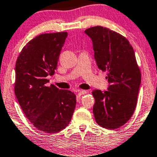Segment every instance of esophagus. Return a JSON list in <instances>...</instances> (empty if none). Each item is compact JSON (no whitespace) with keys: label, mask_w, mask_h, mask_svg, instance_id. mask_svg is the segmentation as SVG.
<instances>
[{"label":"esophagus","mask_w":157,"mask_h":157,"mask_svg":"<svg viewBox=\"0 0 157 157\" xmlns=\"http://www.w3.org/2000/svg\"><path fill=\"white\" fill-rule=\"evenodd\" d=\"M87 93V90H79L78 93V96H82V95H84Z\"/></svg>","instance_id":"obj_1"}]
</instances>
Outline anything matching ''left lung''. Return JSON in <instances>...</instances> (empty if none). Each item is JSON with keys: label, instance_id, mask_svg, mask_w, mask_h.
<instances>
[{"label": "left lung", "instance_id": "left-lung-1", "mask_svg": "<svg viewBox=\"0 0 157 157\" xmlns=\"http://www.w3.org/2000/svg\"><path fill=\"white\" fill-rule=\"evenodd\" d=\"M84 33L93 41L98 67L107 72L108 90H95L93 112L98 125L117 129L131 119L136 107L141 72L133 47L126 38L101 26Z\"/></svg>", "mask_w": 157, "mask_h": 157}]
</instances>
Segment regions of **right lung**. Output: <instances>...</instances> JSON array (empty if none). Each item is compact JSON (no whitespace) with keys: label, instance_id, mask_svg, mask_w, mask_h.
I'll return each instance as SVG.
<instances>
[{"label":"right lung","instance_id":"right-lung-1","mask_svg":"<svg viewBox=\"0 0 157 157\" xmlns=\"http://www.w3.org/2000/svg\"><path fill=\"white\" fill-rule=\"evenodd\" d=\"M67 33H45L28 42L15 64V93L26 117L38 130L54 133L69 124L76 96L53 84L47 87Z\"/></svg>","mask_w":157,"mask_h":157}]
</instances>
